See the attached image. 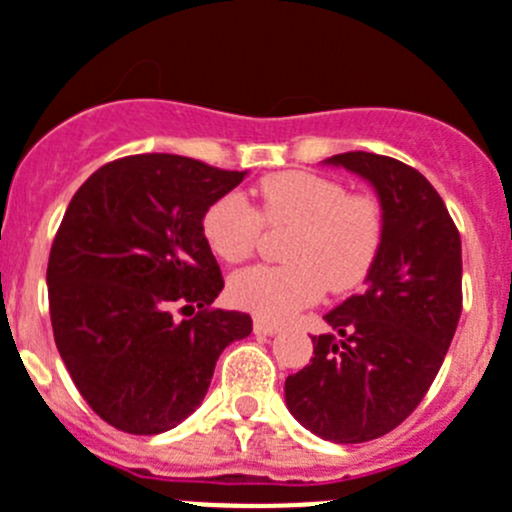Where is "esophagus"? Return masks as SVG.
Here are the masks:
<instances>
[{
	"mask_svg": "<svg viewBox=\"0 0 512 512\" xmlns=\"http://www.w3.org/2000/svg\"><path fill=\"white\" fill-rule=\"evenodd\" d=\"M277 330H280V325H277V322L255 317V332H257V335H275Z\"/></svg>",
	"mask_w": 512,
	"mask_h": 512,
	"instance_id": "obj_1",
	"label": "esophagus"
}]
</instances>
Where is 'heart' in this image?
I'll use <instances>...</instances> for the list:
<instances>
[{
    "instance_id": "heart-1",
    "label": "heart",
    "mask_w": 512,
    "mask_h": 512,
    "mask_svg": "<svg viewBox=\"0 0 512 512\" xmlns=\"http://www.w3.org/2000/svg\"><path fill=\"white\" fill-rule=\"evenodd\" d=\"M255 197L252 207L240 192H227L202 215L207 247L225 262L247 260L265 225L292 230L282 250L287 265L247 267L230 277L232 305L285 320L320 300L322 290L345 295L370 277L388 232L380 197L300 170L265 177Z\"/></svg>"
}]
</instances>
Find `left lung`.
<instances>
[{
  "mask_svg": "<svg viewBox=\"0 0 512 512\" xmlns=\"http://www.w3.org/2000/svg\"><path fill=\"white\" fill-rule=\"evenodd\" d=\"M327 162L365 177L388 232L360 295L325 315L310 365L285 380L290 413L332 443H367L420 405L463 312L460 232L443 197L415 167L372 152Z\"/></svg>",
  "mask_w": 512,
  "mask_h": 512,
  "instance_id": "1",
  "label": "left lung"
}]
</instances>
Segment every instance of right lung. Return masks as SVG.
Listing matches in <instances>:
<instances>
[{"label":"right lung","mask_w":512,"mask_h":512,"mask_svg":"<svg viewBox=\"0 0 512 512\" xmlns=\"http://www.w3.org/2000/svg\"><path fill=\"white\" fill-rule=\"evenodd\" d=\"M245 172L180 155L99 167L69 202L47 265L57 350L89 408L112 428L157 435L205 398L217 357L252 332L212 307L220 265L202 215Z\"/></svg>","instance_id":"obj_1"}]
</instances>
